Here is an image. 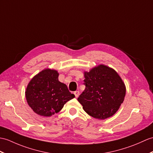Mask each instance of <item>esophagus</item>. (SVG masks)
<instances>
[{
    "mask_svg": "<svg viewBox=\"0 0 153 153\" xmlns=\"http://www.w3.org/2000/svg\"><path fill=\"white\" fill-rule=\"evenodd\" d=\"M74 94H75V97L76 98H77L78 97H79V91H75L74 93Z\"/></svg>",
    "mask_w": 153,
    "mask_h": 153,
    "instance_id": "34e87169",
    "label": "esophagus"
}]
</instances>
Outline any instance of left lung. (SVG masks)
<instances>
[{
  "label": "left lung",
  "instance_id": "1",
  "mask_svg": "<svg viewBox=\"0 0 153 153\" xmlns=\"http://www.w3.org/2000/svg\"><path fill=\"white\" fill-rule=\"evenodd\" d=\"M85 89L77 100L85 111L98 119H105L118 111L125 99L126 87L115 70L100 65L84 72Z\"/></svg>",
  "mask_w": 153,
  "mask_h": 153
}]
</instances>
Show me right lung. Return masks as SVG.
Returning <instances> with one entry per match:
<instances>
[{
	"label": "right lung",
	"instance_id": "obj_1",
	"mask_svg": "<svg viewBox=\"0 0 153 153\" xmlns=\"http://www.w3.org/2000/svg\"><path fill=\"white\" fill-rule=\"evenodd\" d=\"M56 70L45 69L28 83L25 97L28 105L38 115L50 117L59 112L66 103L75 97L65 83L60 82Z\"/></svg>",
	"mask_w": 153,
	"mask_h": 153
}]
</instances>
